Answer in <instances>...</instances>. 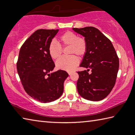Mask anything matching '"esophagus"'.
<instances>
[{"instance_id":"1","label":"esophagus","mask_w":135,"mask_h":135,"mask_svg":"<svg viewBox=\"0 0 135 135\" xmlns=\"http://www.w3.org/2000/svg\"><path fill=\"white\" fill-rule=\"evenodd\" d=\"M68 74H69V75H71V74H72V72H71V71H68Z\"/></svg>"}]
</instances>
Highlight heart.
Here are the masks:
<instances>
[{
    "label": "heart",
    "mask_w": 135,
    "mask_h": 135,
    "mask_svg": "<svg viewBox=\"0 0 135 135\" xmlns=\"http://www.w3.org/2000/svg\"><path fill=\"white\" fill-rule=\"evenodd\" d=\"M60 42L63 47L70 46V54H76L80 57L86 53L88 44L86 39L79 37L72 31H67L60 36ZM49 53L53 59H57L61 56L62 48L58 43L52 41L49 45ZM79 64V59L75 55L62 57L56 62V67L59 70L70 71L73 70Z\"/></svg>",
    "instance_id": "1"
}]
</instances>
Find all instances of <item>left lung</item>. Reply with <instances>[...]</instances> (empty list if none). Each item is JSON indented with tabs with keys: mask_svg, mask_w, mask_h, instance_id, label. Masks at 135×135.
Returning <instances> with one entry per match:
<instances>
[{
	"mask_svg": "<svg viewBox=\"0 0 135 135\" xmlns=\"http://www.w3.org/2000/svg\"><path fill=\"white\" fill-rule=\"evenodd\" d=\"M73 30L85 37L88 50L80 67L87 70L78 71L77 90L83 98L100 101L107 97L115 84L119 59L110 40L97 28L86 27ZM90 70V73L88 72Z\"/></svg>",
	"mask_w": 135,
	"mask_h": 135,
	"instance_id": "left-lung-1",
	"label": "left lung"
}]
</instances>
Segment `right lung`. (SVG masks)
<instances>
[{
  "label": "right lung",
  "instance_id": "add662e5",
  "mask_svg": "<svg viewBox=\"0 0 135 135\" xmlns=\"http://www.w3.org/2000/svg\"><path fill=\"white\" fill-rule=\"evenodd\" d=\"M59 30L36 31L20 49L17 70L25 91L41 103L57 99L64 91V82L68 76L65 71L51 73L55 64L48 47Z\"/></svg>",
  "mask_w": 135,
  "mask_h": 135
}]
</instances>
